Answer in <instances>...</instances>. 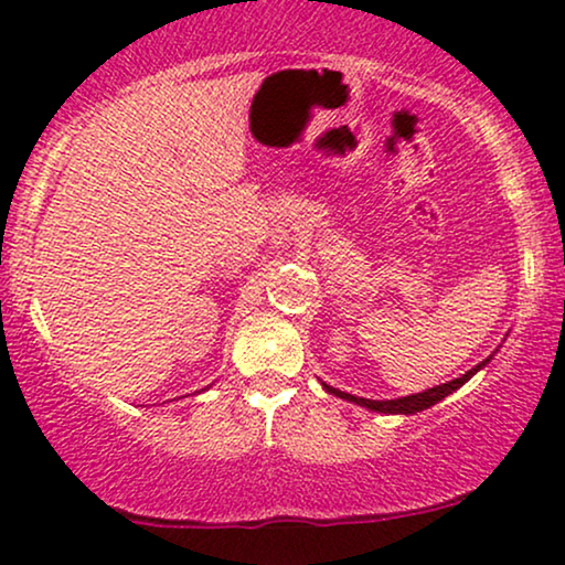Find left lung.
Instances as JSON below:
<instances>
[{"label": "left lung", "mask_w": 565, "mask_h": 565, "mask_svg": "<svg viewBox=\"0 0 565 565\" xmlns=\"http://www.w3.org/2000/svg\"><path fill=\"white\" fill-rule=\"evenodd\" d=\"M491 360H493V354H489V358H486L483 362H478L476 367H470L466 375L455 377V381L439 383V385H435V388H427V391H422V393H412V396L391 398V401L360 398V396H352V393H344V391H339V388H331V385H327V383H321V385H323V388H327V393H331V396L344 398V401H352V404L365 406V408H370V412H377V414H416V412H424V408L439 404V401L450 396V393L462 388V385H466V383L470 381V377H473V375L478 373V370H483L486 365H489Z\"/></svg>", "instance_id": "8db88e82"}]
</instances>
